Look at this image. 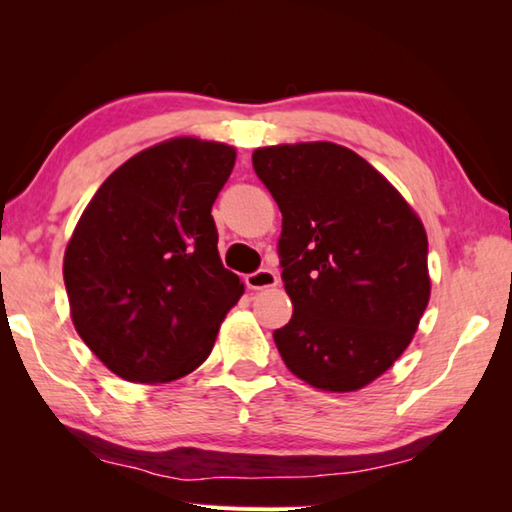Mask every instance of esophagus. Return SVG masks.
<instances>
[{
    "label": "esophagus",
    "instance_id": "34e87169",
    "mask_svg": "<svg viewBox=\"0 0 512 512\" xmlns=\"http://www.w3.org/2000/svg\"><path fill=\"white\" fill-rule=\"evenodd\" d=\"M277 275L271 271V268H259V271L246 275V287L250 291H262V289H273L277 287Z\"/></svg>",
    "mask_w": 512,
    "mask_h": 512
}]
</instances>
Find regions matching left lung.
<instances>
[{"instance_id":"obj_1","label":"left lung","mask_w":512,"mask_h":512,"mask_svg":"<svg viewBox=\"0 0 512 512\" xmlns=\"http://www.w3.org/2000/svg\"><path fill=\"white\" fill-rule=\"evenodd\" d=\"M253 167L282 212L277 248L293 305L273 332L282 361L320 391H359L402 357L429 305L420 216L341 144L262 146Z\"/></svg>"}]
</instances>
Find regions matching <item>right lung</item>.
<instances>
[{
    "label": "right lung",
    "mask_w": 512,
    "mask_h": 512,
    "mask_svg": "<svg viewBox=\"0 0 512 512\" xmlns=\"http://www.w3.org/2000/svg\"><path fill=\"white\" fill-rule=\"evenodd\" d=\"M235 146L171 137L106 178L67 241L69 314L117 377L169 384L210 357L244 282L223 268L212 205Z\"/></svg>",
    "instance_id": "obj_1"
}]
</instances>
